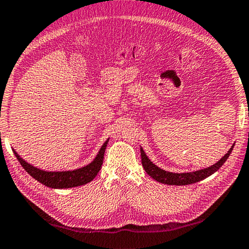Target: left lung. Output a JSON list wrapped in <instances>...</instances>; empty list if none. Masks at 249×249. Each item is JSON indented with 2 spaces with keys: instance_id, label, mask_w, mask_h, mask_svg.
Instances as JSON below:
<instances>
[{
  "instance_id": "1",
  "label": "left lung",
  "mask_w": 249,
  "mask_h": 249,
  "mask_svg": "<svg viewBox=\"0 0 249 249\" xmlns=\"http://www.w3.org/2000/svg\"><path fill=\"white\" fill-rule=\"evenodd\" d=\"M233 147H234V144L228 151V153H226L223 158L219 160V162L213 164L212 166L203 168V169H199V171H196V172H189V173H172V172L164 171V169L160 168L159 166H156L155 164H153V162L147 158L145 152L143 151L142 147H140V151H141L142 166L145 169L147 175L151 176L156 181L162 182V184H165V185L185 186V185L195 184V182H198L200 180L204 179V178L211 176L212 174H214L217 169H219L222 165L225 163V160L229 159L230 154L232 153Z\"/></svg>"
}]
</instances>
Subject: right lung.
<instances>
[{
	"label": "right lung",
	"instance_id": "1",
	"mask_svg": "<svg viewBox=\"0 0 249 249\" xmlns=\"http://www.w3.org/2000/svg\"><path fill=\"white\" fill-rule=\"evenodd\" d=\"M108 141L109 139H107L106 142H105L103 146L100 147L96 158L91 160L89 165L83 166L81 168L73 169V171L47 172L28 164L25 160L21 159L15 151L14 154L16 156V159L18 160L21 166L24 167L25 171L37 181L41 182L42 185H45L47 187H50V188L65 189L72 188V187L83 186L94 179L98 172L100 171V168H102L105 150H106L107 147Z\"/></svg>",
	"mask_w": 249,
	"mask_h": 249
}]
</instances>
